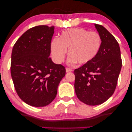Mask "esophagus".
Masks as SVG:
<instances>
[{
  "label": "esophagus",
  "instance_id": "34e87169",
  "mask_svg": "<svg viewBox=\"0 0 132 132\" xmlns=\"http://www.w3.org/2000/svg\"><path fill=\"white\" fill-rule=\"evenodd\" d=\"M72 70H71V68H66V72H71V71H72Z\"/></svg>",
  "mask_w": 132,
  "mask_h": 132
}]
</instances>
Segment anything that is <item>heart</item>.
<instances>
[{
    "instance_id": "obj_1",
    "label": "heart",
    "mask_w": 132,
    "mask_h": 132,
    "mask_svg": "<svg viewBox=\"0 0 132 132\" xmlns=\"http://www.w3.org/2000/svg\"><path fill=\"white\" fill-rule=\"evenodd\" d=\"M102 38L95 31L83 28H71L63 30L59 38H54L50 43L51 56L54 61L61 64L67 53L70 55L67 63L73 65L77 62L86 64L92 62L99 53Z\"/></svg>"
}]
</instances>
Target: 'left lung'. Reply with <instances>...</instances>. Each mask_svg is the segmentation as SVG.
<instances>
[{"label":"left lung","mask_w":132,"mask_h":132,"mask_svg":"<svg viewBox=\"0 0 132 132\" xmlns=\"http://www.w3.org/2000/svg\"><path fill=\"white\" fill-rule=\"evenodd\" d=\"M102 38V46L96 57L74 71V88L79 100L88 105L102 104L115 91L122 68L119 45L102 26L95 24Z\"/></svg>","instance_id":"obj_1"}]
</instances>
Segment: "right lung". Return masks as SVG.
I'll return each instance as SVG.
<instances>
[{
    "mask_svg": "<svg viewBox=\"0 0 132 132\" xmlns=\"http://www.w3.org/2000/svg\"><path fill=\"white\" fill-rule=\"evenodd\" d=\"M54 27L37 26L29 29L15 43L12 53L11 75L16 92L27 104L49 105L55 99L65 67L50 58Z\"/></svg>",
    "mask_w": 132,
    "mask_h": 132,
    "instance_id": "add662e5",
    "label": "right lung"
}]
</instances>
